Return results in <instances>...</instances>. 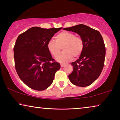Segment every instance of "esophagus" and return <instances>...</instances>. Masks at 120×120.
Masks as SVG:
<instances>
[{
  "instance_id": "34e87169",
  "label": "esophagus",
  "mask_w": 120,
  "mask_h": 120,
  "mask_svg": "<svg viewBox=\"0 0 120 120\" xmlns=\"http://www.w3.org/2000/svg\"><path fill=\"white\" fill-rule=\"evenodd\" d=\"M64 64H60V67H62V68H63V67L64 66Z\"/></svg>"
}]
</instances>
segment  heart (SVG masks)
Instances as JSON below:
<instances>
[{
	"instance_id": "b5f03b06",
	"label": "heart",
	"mask_w": 120,
	"mask_h": 120,
	"mask_svg": "<svg viewBox=\"0 0 120 120\" xmlns=\"http://www.w3.org/2000/svg\"><path fill=\"white\" fill-rule=\"evenodd\" d=\"M56 41L50 40L47 42V48L50 53L54 57L60 54L62 47L63 51L56 58L62 63H66L74 57H78L82 52L84 44L83 40L71 32L63 31L55 37Z\"/></svg>"
}]
</instances>
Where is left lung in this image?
<instances>
[{
	"label": "left lung",
	"instance_id": "8db88e82",
	"mask_svg": "<svg viewBox=\"0 0 120 120\" xmlns=\"http://www.w3.org/2000/svg\"><path fill=\"white\" fill-rule=\"evenodd\" d=\"M64 29L78 33L84 44L79 58L71 63L73 71L69 75V80L77 86H89L99 76L104 65L105 47L103 38L98 30L84 24Z\"/></svg>",
	"mask_w": 120,
	"mask_h": 120
}]
</instances>
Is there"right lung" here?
<instances>
[{
  "instance_id": "add662e5",
  "label": "right lung",
  "mask_w": 120,
  "mask_h": 120,
  "mask_svg": "<svg viewBox=\"0 0 120 120\" xmlns=\"http://www.w3.org/2000/svg\"><path fill=\"white\" fill-rule=\"evenodd\" d=\"M62 28L34 27L16 40L14 47L16 70L20 79L32 89L42 91L48 88L60 68L47 50V44Z\"/></svg>"
}]
</instances>
